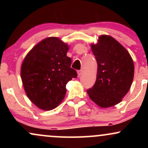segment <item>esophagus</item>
Returning a JSON list of instances; mask_svg holds the SVG:
<instances>
[{
    "label": "esophagus",
    "mask_w": 148,
    "mask_h": 148,
    "mask_svg": "<svg viewBox=\"0 0 148 148\" xmlns=\"http://www.w3.org/2000/svg\"><path fill=\"white\" fill-rule=\"evenodd\" d=\"M82 73H83V71L82 70H79L77 72V74H78V76H80L81 75V74H82Z\"/></svg>",
    "instance_id": "esophagus-1"
}]
</instances>
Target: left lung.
<instances>
[{
	"label": "left lung",
	"instance_id": "8db88e82",
	"mask_svg": "<svg viewBox=\"0 0 148 148\" xmlns=\"http://www.w3.org/2000/svg\"><path fill=\"white\" fill-rule=\"evenodd\" d=\"M91 48L97 62V74L95 84L87 92L100 107L113 106L130 90L134 74L133 60L126 49L108 35L100 36Z\"/></svg>",
	"mask_w": 148,
	"mask_h": 148
}]
</instances>
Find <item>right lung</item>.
I'll return each mask as SVG.
<instances>
[{"mask_svg":"<svg viewBox=\"0 0 148 148\" xmlns=\"http://www.w3.org/2000/svg\"><path fill=\"white\" fill-rule=\"evenodd\" d=\"M68 45L58 37L39 42L23 60L21 77L30 101L42 110H52L60 104L66 94V84L77 77L67 56Z\"/></svg>","mask_w":148,"mask_h":148,"instance_id":"1","label":"right lung"}]
</instances>
